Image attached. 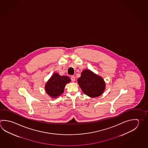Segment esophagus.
<instances>
[{
  "instance_id": "esophagus-1",
  "label": "esophagus",
  "mask_w": 148,
  "mask_h": 148,
  "mask_svg": "<svg viewBox=\"0 0 148 148\" xmlns=\"http://www.w3.org/2000/svg\"><path fill=\"white\" fill-rule=\"evenodd\" d=\"M71 81H72V82H74V81H75V77L74 76H72L71 77Z\"/></svg>"
}]
</instances>
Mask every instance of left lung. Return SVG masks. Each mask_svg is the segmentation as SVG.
Wrapping results in <instances>:
<instances>
[{
	"label": "left lung",
	"instance_id": "left-lung-1",
	"mask_svg": "<svg viewBox=\"0 0 148 148\" xmlns=\"http://www.w3.org/2000/svg\"><path fill=\"white\" fill-rule=\"evenodd\" d=\"M77 82L84 94L90 97L101 96L106 87L103 78L89 70H84L81 73Z\"/></svg>",
	"mask_w": 148,
	"mask_h": 148
}]
</instances>
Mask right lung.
Returning <instances> with one entry per match:
<instances>
[{"mask_svg":"<svg viewBox=\"0 0 148 148\" xmlns=\"http://www.w3.org/2000/svg\"><path fill=\"white\" fill-rule=\"evenodd\" d=\"M70 81L71 79L67 76H60L55 73L45 84V91L51 97H58L64 92L66 84Z\"/></svg>","mask_w":148,"mask_h":148,"instance_id":"1","label":"right lung"}]
</instances>
